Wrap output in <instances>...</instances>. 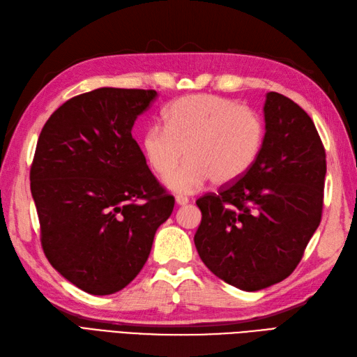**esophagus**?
<instances>
[{
	"label": "esophagus",
	"instance_id": "esophagus-1",
	"mask_svg": "<svg viewBox=\"0 0 357 357\" xmlns=\"http://www.w3.org/2000/svg\"><path fill=\"white\" fill-rule=\"evenodd\" d=\"M187 204H188V199H187V197H184V196H178V197H176V205L185 206Z\"/></svg>",
	"mask_w": 357,
	"mask_h": 357
}]
</instances>
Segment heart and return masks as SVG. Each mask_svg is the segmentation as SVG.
<instances>
[{
    "label": "heart",
    "mask_w": 357,
    "mask_h": 357,
    "mask_svg": "<svg viewBox=\"0 0 357 357\" xmlns=\"http://www.w3.org/2000/svg\"><path fill=\"white\" fill-rule=\"evenodd\" d=\"M164 128L142 134V152L149 167L166 176L184 158L187 162L164 184L178 195H191L209 179L229 185L257 162L266 139V125L255 109L229 98L199 93L182 96L164 108Z\"/></svg>",
    "instance_id": "1"
}]
</instances>
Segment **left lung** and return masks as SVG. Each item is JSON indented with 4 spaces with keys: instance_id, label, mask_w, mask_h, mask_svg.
Instances as JSON below:
<instances>
[{
    "instance_id": "8db88e82",
    "label": "left lung",
    "mask_w": 357,
    "mask_h": 357,
    "mask_svg": "<svg viewBox=\"0 0 357 357\" xmlns=\"http://www.w3.org/2000/svg\"><path fill=\"white\" fill-rule=\"evenodd\" d=\"M266 139L253 167L218 195L197 199L200 259L229 285L259 291L294 271L321 222L326 152L312 119L268 91Z\"/></svg>"
}]
</instances>
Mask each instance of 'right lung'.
Instances as JSON below:
<instances>
[{
	"mask_svg": "<svg viewBox=\"0 0 357 357\" xmlns=\"http://www.w3.org/2000/svg\"><path fill=\"white\" fill-rule=\"evenodd\" d=\"M157 95L87 91L59 107L39 135L30 181L42 248L89 294H114L140 273L175 206L131 134Z\"/></svg>",
	"mask_w": 357,
	"mask_h": 357,
	"instance_id": "1",
	"label": "right lung"
}]
</instances>
